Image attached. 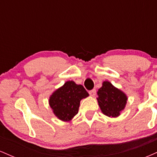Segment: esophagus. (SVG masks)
I'll list each match as a JSON object with an SVG mask.
<instances>
[{
	"instance_id": "obj_1",
	"label": "esophagus",
	"mask_w": 157,
	"mask_h": 157,
	"mask_svg": "<svg viewBox=\"0 0 157 157\" xmlns=\"http://www.w3.org/2000/svg\"><path fill=\"white\" fill-rule=\"evenodd\" d=\"M89 94L91 95V97H94L96 95V90L92 89L89 91Z\"/></svg>"
}]
</instances>
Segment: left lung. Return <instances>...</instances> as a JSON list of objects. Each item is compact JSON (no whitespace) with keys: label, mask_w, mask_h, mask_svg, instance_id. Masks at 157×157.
<instances>
[{"label":"left lung","mask_w":157,"mask_h":157,"mask_svg":"<svg viewBox=\"0 0 157 157\" xmlns=\"http://www.w3.org/2000/svg\"><path fill=\"white\" fill-rule=\"evenodd\" d=\"M97 98L103 114L109 117H117L127 103L128 97L123 91L113 86L109 81H104L97 91Z\"/></svg>","instance_id":"obj_1"}]
</instances>
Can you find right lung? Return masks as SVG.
<instances>
[{"label": "right lung", "mask_w": 157, "mask_h": 157, "mask_svg": "<svg viewBox=\"0 0 157 157\" xmlns=\"http://www.w3.org/2000/svg\"><path fill=\"white\" fill-rule=\"evenodd\" d=\"M89 96L82 85H77L72 80L67 81L52 93L48 103L59 120L70 122L78 113L81 100Z\"/></svg>", "instance_id": "1"}]
</instances>
